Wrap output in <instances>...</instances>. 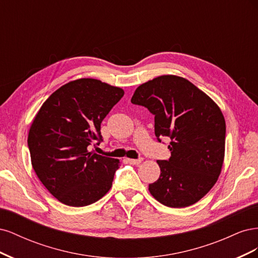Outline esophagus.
Wrapping results in <instances>:
<instances>
[{
	"instance_id": "34e87169",
	"label": "esophagus",
	"mask_w": 258,
	"mask_h": 258,
	"mask_svg": "<svg viewBox=\"0 0 258 258\" xmlns=\"http://www.w3.org/2000/svg\"><path fill=\"white\" fill-rule=\"evenodd\" d=\"M128 162L130 163V165H139V163H141L142 159L139 158V159H127Z\"/></svg>"
}]
</instances>
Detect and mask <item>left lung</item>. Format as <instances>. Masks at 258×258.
<instances>
[{
  "label": "left lung",
  "instance_id": "1",
  "mask_svg": "<svg viewBox=\"0 0 258 258\" xmlns=\"http://www.w3.org/2000/svg\"><path fill=\"white\" fill-rule=\"evenodd\" d=\"M131 102L155 116V136L171 139V157L157 160L160 176L148 185L163 206L185 208L206 196L220 176L226 123L214 101L183 77L162 75L139 86Z\"/></svg>",
  "mask_w": 258,
  "mask_h": 258
}]
</instances>
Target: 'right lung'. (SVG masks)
I'll use <instances>...</instances> for the list:
<instances>
[{
  "label": "right lung",
  "instance_id": "obj_1",
  "mask_svg": "<svg viewBox=\"0 0 258 258\" xmlns=\"http://www.w3.org/2000/svg\"><path fill=\"white\" fill-rule=\"evenodd\" d=\"M123 90L93 79L62 86L43 103L31 124L28 146L37 177L54 198L85 207L110 190L119 160L89 151L102 141L101 122Z\"/></svg>",
  "mask_w": 258,
  "mask_h": 258
}]
</instances>
